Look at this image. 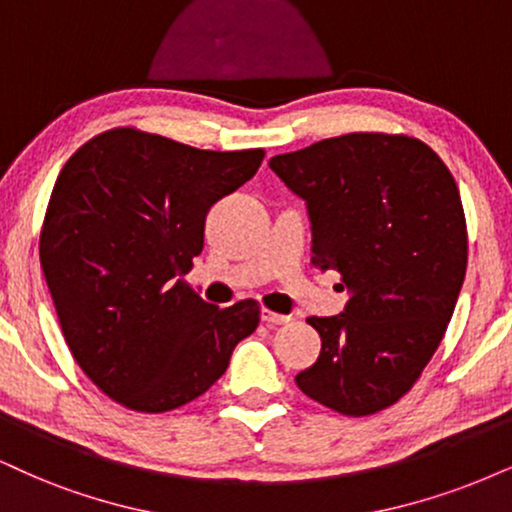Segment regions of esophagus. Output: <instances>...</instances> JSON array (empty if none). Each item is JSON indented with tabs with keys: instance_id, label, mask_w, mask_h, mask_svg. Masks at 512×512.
I'll return each mask as SVG.
<instances>
[{
	"instance_id": "1",
	"label": "esophagus",
	"mask_w": 512,
	"mask_h": 512,
	"mask_svg": "<svg viewBox=\"0 0 512 512\" xmlns=\"http://www.w3.org/2000/svg\"><path fill=\"white\" fill-rule=\"evenodd\" d=\"M261 318H263V323H266V325H285V323H289V320H292V315L275 313V311H270V308H263Z\"/></svg>"
}]
</instances>
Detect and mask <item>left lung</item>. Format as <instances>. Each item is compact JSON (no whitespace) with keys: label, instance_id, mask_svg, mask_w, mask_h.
I'll return each mask as SVG.
<instances>
[{"label":"left lung","instance_id":"8db88e82","mask_svg":"<svg viewBox=\"0 0 512 512\" xmlns=\"http://www.w3.org/2000/svg\"><path fill=\"white\" fill-rule=\"evenodd\" d=\"M268 166L306 199L313 266L351 289L344 313L308 318L323 349L296 384L349 418L380 413L418 382L463 287L468 225L456 180L403 132L330 137Z\"/></svg>","mask_w":512,"mask_h":512}]
</instances>
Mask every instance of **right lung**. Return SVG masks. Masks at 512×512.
I'll return each instance as SVG.
<instances>
[{
  "mask_svg": "<svg viewBox=\"0 0 512 512\" xmlns=\"http://www.w3.org/2000/svg\"><path fill=\"white\" fill-rule=\"evenodd\" d=\"M263 156L113 128L61 168L40 232L42 273L75 363L109 399L137 413L185 406L258 327V301L206 304L185 275L211 206L254 178Z\"/></svg>",
  "mask_w": 512,
  "mask_h": 512,
  "instance_id": "1",
  "label": "right lung"
}]
</instances>
